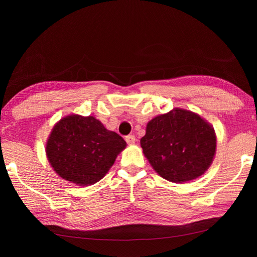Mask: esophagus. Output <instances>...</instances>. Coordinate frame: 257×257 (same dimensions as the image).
Returning a JSON list of instances; mask_svg holds the SVG:
<instances>
[{"instance_id":"esophagus-1","label":"esophagus","mask_w":257,"mask_h":257,"mask_svg":"<svg viewBox=\"0 0 257 257\" xmlns=\"http://www.w3.org/2000/svg\"><path fill=\"white\" fill-rule=\"evenodd\" d=\"M124 140H125V143H127V144L132 145V144H135V141H136V137H135L134 135H129V136H125Z\"/></svg>"}]
</instances>
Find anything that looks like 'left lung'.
<instances>
[{
  "mask_svg": "<svg viewBox=\"0 0 257 257\" xmlns=\"http://www.w3.org/2000/svg\"><path fill=\"white\" fill-rule=\"evenodd\" d=\"M140 145L162 178L182 183L207 170L215 154L216 138L199 114L177 108L149 121Z\"/></svg>",
  "mask_w": 257,
  "mask_h": 257,
  "instance_id": "left-lung-1",
  "label": "left lung"
}]
</instances>
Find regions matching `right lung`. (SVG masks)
Listing matches in <instances>:
<instances>
[{
  "instance_id": "obj_1",
  "label": "right lung",
  "mask_w": 257,
  "mask_h": 257,
  "mask_svg": "<svg viewBox=\"0 0 257 257\" xmlns=\"http://www.w3.org/2000/svg\"><path fill=\"white\" fill-rule=\"evenodd\" d=\"M124 147L122 137L109 132L99 120L74 114L55 124L46 154L59 177L89 185L103 178Z\"/></svg>"
}]
</instances>
